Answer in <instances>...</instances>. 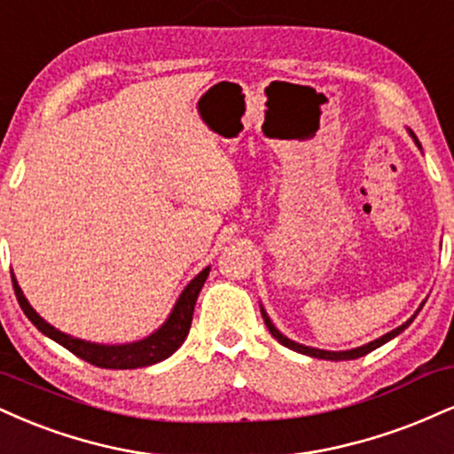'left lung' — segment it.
<instances>
[{
	"mask_svg": "<svg viewBox=\"0 0 454 454\" xmlns=\"http://www.w3.org/2000/svg\"><path fill=\"white\" fill-rule=\"evenodd\" d=\"M417 144H419V141H417ZM420 307H423V304H420ZM419 310H420V309H419ZM419 310H417V313H419ZM417 313H414V315L411 317V319L406 321V324L400 325V327H395V330H393V332H389V334H385V336L376 338V340L368 342V345H364V347H359V348H351V351H321V348H310V347L298 345V342L289 340V338L283 336L281 332L277 330V327L270 324V319H269V317H266L264 309H262V317H264V324H266V327H269L270 334L275 336L277 340H279L283 347L292 348V351H298V353H302V355H310V357H317V359H330V362H342V359H357V357H364V355H368L370 351H374V348H379L380 345H385V342H389L391 338H395L397 334H400V332L406 330V327L412 324V319H414V317H417Z\"/></svg>",
	"mask_w": 454,
	"mask_h": 454,
	"instance_id": "1",
	"label": "left lung"
}]
</instances>
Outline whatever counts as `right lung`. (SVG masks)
<instances>
[{"label": "right lung", "instance_id": "add662e5", "mask_svg": "<svg viewBox=\"0 0 454 454\" xmlns=\"http://www.w3.org/2000/svg\"><path fill=\"white\" fill-rule=\"evenodd\" d=\"M207 277H209V269H205L200 275H196L192 281L188 283V287L184 289L182 296H179L177 304H175L171 317L167 319V324L160 330L154 332L152 336H147L145 340L133 342V345H118V347H106V345H92V342H84L80 338H71L63 332H59L57 327L42 319L40 315L31 309V304L27 302V298L20 292L19 283H16L12 275V286L16 300H19L20 309L27 315V319L34 324L42 334L52 338L54 342L67 348L74 355H78L80 359L89 362L97 368H107V370H130V368H145V365L158 364L162 359H167L168 355H173L179 347L184 345L185 336L190 332V324H192L194 315V304L199 298L200 289H203Z\"/></svg>", "mask_w": 454, "mask_h": 454}]
</instances>
